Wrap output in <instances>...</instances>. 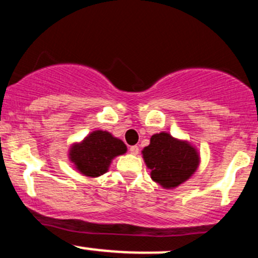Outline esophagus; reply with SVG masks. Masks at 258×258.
Listing matches in <instances>:
<instances>
[{
	"mask_svg": "<svg viewBox=\"0 0 258 258\" xmlns=\"http://www.w3.org/2000/svg\"><path fill=\"white\" fill-rule=\"evenodd\" d=\"M130 153L133 154V155H137V154L139 153V148L137 146L130 147Z\"/></svg>",
	"mask_w": 258,
	"mask_h": 258,
	"instance_id": "obj_1",
	"label": "esophagus"
}]
</instances>
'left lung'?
Returning <instances> with one entry per match:
<instances>
[{"label":"left lung","instance_id":"obj_1","mask_svg":"<svg viewBox=\"0 0 258 258\" xmlns=\"http://www.w3.org/2000/svg\"><path fill=\"white\" fill-rule=\"evenodd\" d=\"M150 177L162 188L173 189L193 176L200 156L189 142L180 141L166 132L153 135L150 144L142 150Z\"/></svg>","mask_w":258,"mask_h":258}]
</instances>
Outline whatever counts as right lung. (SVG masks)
<instances>
[{"label": "right lung", "mask_w": 258, "mask_h": 258, "mask_svg": "<svg viewBox=\"0 0 258 258\" xmlns=\"http://www.w3.org/2000/svg\"><path fill=\"white\" fill-rule=\"evenodd\" d=\"M126 152L127 147L121 139L98 130L80 143H74L69 150V159L80 173L94 178L104 174L111 160Z\"/></svg>", "instance_id": "1"}]
</instances>
